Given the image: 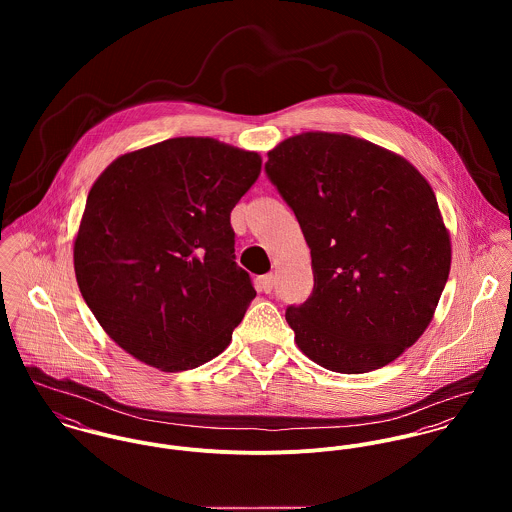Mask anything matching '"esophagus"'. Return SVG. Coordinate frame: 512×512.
Wrapping results in <instances>:
<instances>
[{"label":"esophagus","mask_w":512,"mask_h":512,"mask_svg":"<svg viewBox=\"0 0 512 512\" xmlns=\"http://www.w3.org/2000/svg\"><path fill=\"white\" fill-rule=\"evenodd\" d=\"M256 288L262 293H270L274 290V276L272 274H264L256 280Z\"/></svg>","instance_id":"34e87169"}]
</instances>
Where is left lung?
<instances>
[{"mask_svg": "<svg viewBox=\"0 0 512 512\" xmlns=\"http://www.w3.org/2000/svg\"><path fill=\"white\" fill-rule=\"evenodd\" d=\"M264 169L311 250L313 292L286 309L297 347L343 374L398 359L430 325L451 266L430 183L396 153L327 132L282 142Z\"/></svg>", "mask_w": 512, "mask_h": 512, "instance_id": "8db88e82", "label": "left lung"}]
</instances>
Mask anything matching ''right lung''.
I'll use <instances>...</instances> for the list:
<instances>
[{
    "label": "right lung",
    "instance_id": "right-lung-1",
    "mask_svg": "<svg viewBox=\"0 0 512 512\" xmlns=\"http://www.w3.org/2000/svg\"><path fill=\"white\" fill-rule=\"evenodd\" d=\"M254 151L173 138L118 157L74 240L80 293L132 357L177 372L220 355L256 297L230 213L260 175Z\"/></svg>",
    "mask_w": 512,
    "mask_h": 512
}]
</instances>
